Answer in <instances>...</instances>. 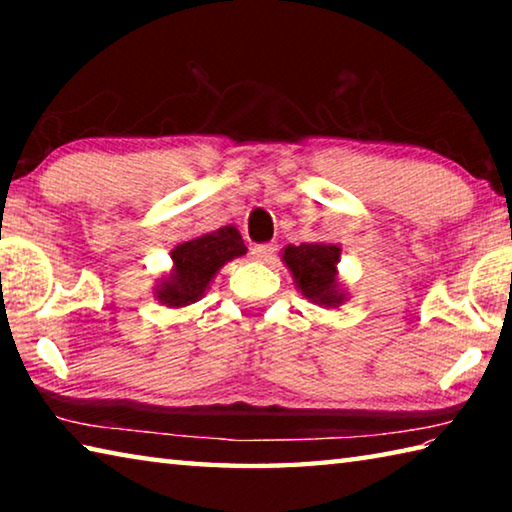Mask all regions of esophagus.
<instances>
[{
    "label": "esophagus",
    "instance_id": "esophagus-1",
    "mask_svg": "<svg viewBox=\"0 0 512 512\" xmlns=\"http://www.w3.org/2000/svg\"><path fill=\"white\" fill-rule=\"evenodd\" d=\"M277 253V246L275 244H257L250 248V255H253L257 262H271Z\"/></svg>",
    "mask_w": 512,
    "mask_h": 512
}]
</instances>
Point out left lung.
Listing matches in <instances>:
<instances>
[{
  "label": "left lung",
  "instance_id": "1",
  "mask_svg": "<svg viewBox=\"0 0 512 512\" xmlns=\"http://www.w3.org/2000/svg\"><path fill=\"white\" fill-rule=\"evenodd\" d=\"M341 259V248L336 244H300L287 246L282 262L293 275L296 289L307 300L320 307H339L348 300L339 282L336 264Z\"/></svg>",
  "mask_w": 512,
  "mask_h": 512
}]
</instances>
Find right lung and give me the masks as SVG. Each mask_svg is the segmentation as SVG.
I'll return each instance as SVG.
<instances>
[{
  "label": "right lung",
  "mask_w": 512,
  "mask_h": 512,
  "mask_svg": "<svg viewBox=\"0 0 512 512\" xmlns=\"http://www.w3.org/2000/svg\"><path fill=\"white\" fill-rule=\"evenodd\" d=\"M244 239L235 225L207 232V235L183 241L171 250V271L155 284V298L164 307H187L201 300L210 289L212 277L230 259L246 255Z\"/></svg>",
  "instance_id": "obj_1"
}]
</instances>
